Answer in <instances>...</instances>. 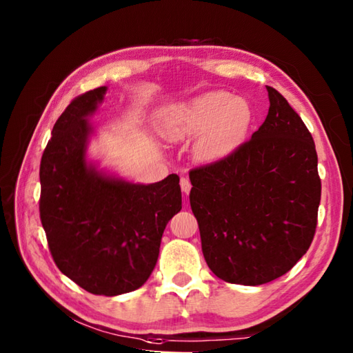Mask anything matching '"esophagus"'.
I'll return each mask as SVG.
<instances>
[{"label":"esophagus","instance_id":"1","mask_svg":"<svg viewBox=\"0 0 353 353\" xmlns=\"http://www.w3.org/2000/svg\"><path fill=\"white\" fill-rule=\"evenodd\" d=\"M181 188H182V191L185 194H188L190 193V190H191V183H190V181H188V177L187 176H182L181 177Z\"/></svg>","mask_w":353,"mask_h":353}]
</instances>
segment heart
Returning a JSON list of instances; mask_svg holds the SVG:
<instances>
[{
  "label": "heart",
  "mask_w": 353,
  "mask_h": 353,
  "mask_svg": "<svg viewBox=\"0 0 353 353\" xmlns=\"http://www.w3.org/2000/svg\"><path fill=\"white\" fill-rule=\"evenodd\" d=\"M252 121V110L241 98L227 92H210L176 105L165 113L163 132L170 140L201 134L196 143L199 159L212 160L240 145Z\"/></svg>",
  "instance_id": "b5f03b06"
}]
</instances>
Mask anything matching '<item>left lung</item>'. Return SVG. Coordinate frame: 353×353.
I'll list each match as a JSON object with an SVG mask.
<instances>
[{"label":"left lung","mask_w":353,"mask_h":353,"mask_svg":"<svg viewBox=\"0 0 353 353\" xmlns=\"http://www.w3.org/2000/svg\"><path fill=\"white\" fill-rule=\"evenodd\" d=\"M270 110L248 141L190 171V204L202 254L214 276L263 285L307 252L318 225L321 179L313 137L276 88Z\"/></svg>","instance_id":"8db88e82"}]
</instances>
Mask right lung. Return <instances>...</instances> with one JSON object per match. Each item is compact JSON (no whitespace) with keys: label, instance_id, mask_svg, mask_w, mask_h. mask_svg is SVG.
I'll return each instance as SVG.
<instances>
[{"label":"right lung","instance_id":"obj_1","mask_svg":"<svg viewBox=\"0 0 353 353\" xmlns=\"http://www.w3.org/2000/svg\"><path fill=\"white\" fill-rule=\"evenodd\" d=\"M105 87L76 97L54 124L40 162V221L52 260L92 294L118 296L146 282L168 221L182 208L179 176L140 185L87 165V117Z\"/></svg>","mask_w":353,"mask_h":353}]
</instances>
